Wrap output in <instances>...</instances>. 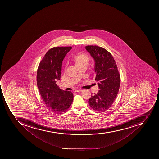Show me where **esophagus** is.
I'll list each match as a JSON object with an SVG mask.
<instances>
[{"mask_svg": "<svg viewBox=\"0 0 159 159\" xmlns=\"http://www.w3.org/2000/svg\"><path fill=\"white\" fill-rule=\"evenodd\" d=\"M83 91V90H81V89H79V90H75V92L76 93H81L82 91Z\"/></svg>", "mask_w": 159, "mask_h": 159, "instance_id": "34e87169", "label": "esophagus"}]
</instances>
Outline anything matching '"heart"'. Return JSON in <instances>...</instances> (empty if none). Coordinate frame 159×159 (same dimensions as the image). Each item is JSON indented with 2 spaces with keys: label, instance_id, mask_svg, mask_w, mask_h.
<instances>
[{
  "label": "heart",
  "instance_id": "1",
  "mask_svg": "<svg viewBox=\"0 0 159 159\" xmlns=\"http://www.w3.org/2000/svg\"><path fill=\"white\" fill-rule=\"evenodd\" d=\"M72 61L76 68L80 66H87L89 63V58L83 53H78L73 57Z\"/></svg>",
  "mask_w": 159,
  "mask_h": 159
}]
</instances>
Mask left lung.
<instances>
[{
  "label": "left lung",
  "instance_id": "1",
  "mask_svg": "<svg viewBox=\"0 0 159 159\" xmlns=\"http://www.w3.org/2000/svg\"><path fill=\"white\" fill-rule=\"evenodd\" d=\"M85 49L95 61V80L98 81V93L89 99L90 107L103 112L111 107L119 91L120 75L114 58L109 52L97 46H87Z\"/></svg>",
  "mask_w": 159,
  "mask_h": 159
}]
</instances>
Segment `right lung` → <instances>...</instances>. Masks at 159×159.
Wrapping results in <instances>:
<instances>
[{
    "label": "right lung",
    "mask_w": 159,
    "mask_h": 159,
    "mask_svg": "<svg viewBox=\"0 0 159 159\" xmlns=\"http://www.w3.org/2000/svg\"><path fill=\"white\" fill-rule=\"evenodd\" d=\"M71 48H52L45 54L38 68L37 84L40 95L48 109L56 114L65 112L73 102V93L61 90L56 84L60 80L63 60Z\"/></svg>",
    "instance_id": "right-lung-1"
}]
</instances>
